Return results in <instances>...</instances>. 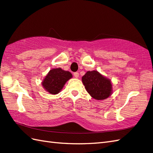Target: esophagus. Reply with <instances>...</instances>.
Instances as JSON below:
<instances>
[{
    "mask_svg": "<svg viewBox=\"0 0 153 153\" xmlns=\"http://www.w3.org/2000/svg\"><path fill=\"white\" fill-rule=\"evenodd\" d=\"M74 76L76 77V78H77L79 77V73L78 72H74Z\"/></svg>",
    "mask_w": 153,
    "mask_h": 153,
    "instance_id": "34e87169",
    "label": "esophagus"
}]
</instances>
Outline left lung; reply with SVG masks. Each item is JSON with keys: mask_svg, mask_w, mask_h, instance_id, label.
<instances>
[{"mask_svg": "<svg viewBox=\"0 0 153 153\" xmlns=\"http://www.w3.org/2000/svg\"><path fill=\"white\" fill-rule=\"evenodd\" d=\"M82 82L87 91L93 99L104 100L111 95V82L97 71H87L82 77Z\"/></svg>", "mask_w": 153, "mask_h": 153, "instance_id": "obj_1", "label": "left lung"}]
</instances>
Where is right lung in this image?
I'll return each instance as SVG.
<instances>
[{
	"instance_id": "1",
	"label": "right lung",
	"mask_w": 153,
	"mask_h": 153,
	"mask_svg": "<svg viewBox=\"0 0 153 153\" xmlns=\"http://www.w3.org/2000/svg\"><path fill=\"white\" fill-rule=\"evenodd\" d=\"M71 77L72 75L70 71H64L60 68H55L49 71L42 82V85L48 93L55 95L60 91L64 84Z\"/></svg>"
}]
</instances>
